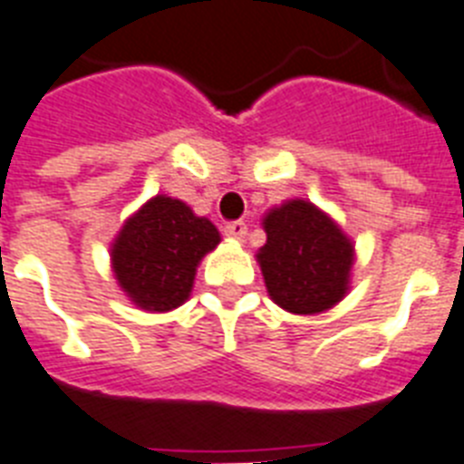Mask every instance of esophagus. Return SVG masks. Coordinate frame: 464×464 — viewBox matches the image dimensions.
<instances>
[{
  "label": "esophagus",
  "instance_id": "esophagus-1",
  "mask_svg": "<svg viewBox=\"0 0 464 464\" xmlns=\"http://www.w3.org/2000/svg\"><path fill=\"white\" fill-rule=\"evenodd\" d=\"M224 233L228 238L245 240V236H247V224H245V221H228V224L224 226Z\"/></svg>",
  "mask_w": 464,
  "mask_h": 464
}]
</instances>
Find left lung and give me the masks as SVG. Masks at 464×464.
Returning a JSON list of instances; mask_svg holds the SVG:
<instances>
[{"instance_id":"obj_1","label":"left lung","mask_w":464,"mask_h":464,"mask_svg":"<svg viewBox=\"0 0 464 464\" xmlns=\"http://www.w3.org/2000/svg\"><path fill=\"white\" fill-rule=\"evenodd\" d=\"M266 245L256 259L276 304L292 314H321L349 285L353 245L328 214L306 200H290L264 219Z\"/></svg>"}]
</instances>
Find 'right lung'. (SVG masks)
<instances>
[{
	"mask_svg": "<svg viewBox=\"0 0 464 464\" xmlns=\"http://www.w3.org/2000/svg\"><path fill=\"white\" fill-rule=\"evenodd\" d=\"M219 231L174 198L155 196L122 226L112 245L120 287L146 311L184 304L198 262L219 245Z\"/></svg>",
	"mask_w": 464,
	"mask_h": 464,
	"instance_id": "1",
	"label": "right lung"
}]
</instances>
